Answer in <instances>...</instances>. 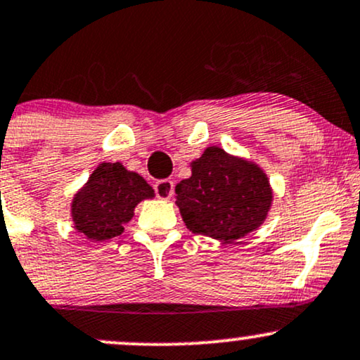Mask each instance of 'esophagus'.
I'll list each match as a JSON object with an SVG mask.
<instances>
[{
  "instance_id": "1",
  "label": "esophagus",
  "mask_w": 360,
  "mask_h": 360,
  "mask_svg": "<svg viewBox=\"0 0 360 360\" xmlns=\"http://www.w3.org/2000/svg\"><path fill=\"white\" fill-rule=\"evenodd\" d=\"M155 195L160 200H171L174 195V183L171 179H162L155 183Z\"/></svg>"
}]
</instances>
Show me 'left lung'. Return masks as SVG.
<instances>
[{
  "label": "left lung",
  "mask_w": 360,
  "mask_h": 360,
  "mask_svg": "<svg viewBox=\"0 0 360 360\" xmlns=\"http://www.w3.org/2000/svg\"><path fill=\"white\" fill-rule=\"evenodd\" d=\"M176 205L191 232L222 243L244 238L264 222L274 193L255 162L208 147L191 162V177L176 186Z\"/></svg>",
  "instance_id": "1"
}]
</instances>
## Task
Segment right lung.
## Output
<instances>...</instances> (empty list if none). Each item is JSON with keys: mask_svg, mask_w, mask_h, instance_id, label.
<instances>
[{"mask_svg": "<svg viewBox=\"0 0 360 360\" xmlns=\"http://www.w3.org/2000/svg\"><path fill=\"white\" fill-rule=\"evenodd\" d=\"M155 193L140 174L120 162L98 164L85 186L73 196L71 219L75 229L89 240H108L124 231L140 201Z\"/></svg>", "mask_w": 360, "mask_h": 360, "instance_id": "obj_1", "label": "right lung"}]
</instances>
